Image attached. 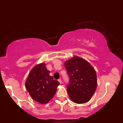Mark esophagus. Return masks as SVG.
I'll use <instances>...</instances> for the list:
<instances>
[{
    "instance_id": "esophagus-1",
    "label": "esophagus",
    "mask_w": 123,
    "mask_h": 123,
    "mask_svg": "<svg viewBox=\"0 0 123 123\" xmlns=\"http://www.w3.org/2000/svg\"><path fill=\"white\" fill-rule=\"evenodd\" d=\"M58 81H59V83H60V84H61V83H62V80L61 79H58Z\"/></svg>"
}]
</instances>
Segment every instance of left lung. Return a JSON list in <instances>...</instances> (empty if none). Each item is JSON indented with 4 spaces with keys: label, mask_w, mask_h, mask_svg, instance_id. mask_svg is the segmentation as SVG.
<instances>
[{
    "label": "left lung",
    "mask_w": 123,
    "mask_h": 123,
    "mask_svg": "<svg viewBox=\"0 0 123 123\" xmlns=\"http://www.w3.org/2000/svg\"><path fill=\"white\" fill-rule=\"evenodd\" d=\"M70 81L67 91L70 99L76 104L88 102L97 86L96 72L88 61L77 56L65 62Z\"/></svg>",
    "instance_id": "1"
}]
</instances>
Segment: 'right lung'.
Returning a JSON list of instances; mask_svg holds the SVG:
<instances>
[{"label":"right lung","instance_id":"add662e5","mask_svg":"<svg viewBox=\"0 0 123 123\" xmlns=\"http://www.w3.org/2000/svg\"><path fill=\"white\" fill-rule=\"evenodd\" d=\"M46 68V63L36 65L29 73L25 87L33 100L40 104H47L57 92L60 83L54 80Z\"/></svg>","mask_w":123,"mask_h":123}]
</instances>
